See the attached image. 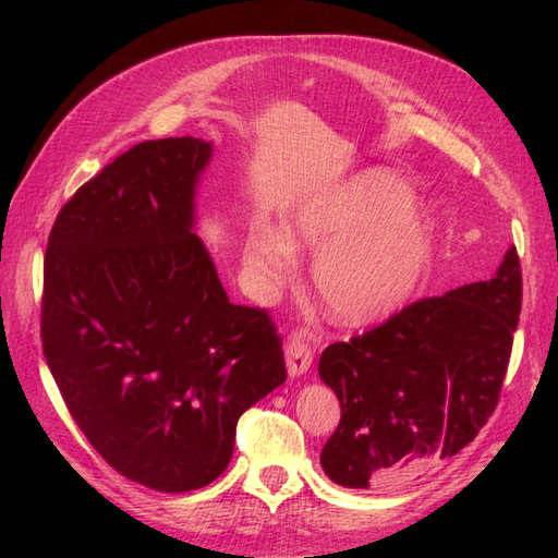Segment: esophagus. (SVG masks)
Listing matches in <instances>:
<instances>
[{
  "label": "esophagus",
  "mask_w": 558,
  "mask_h": 558,
  "mask_svg": "<svg viewBox=\"0 0 558 558\" xmlns=\"http://www.w3.org/2000/svg\"><path fill=\"white\" fill-rule=\"evenodd\" d=\"M312 365V344L305 335H291L286 342V369L291 377L305 375Z\"/></svg>",
  "instance_id": "34e87169"
}]
</instances>
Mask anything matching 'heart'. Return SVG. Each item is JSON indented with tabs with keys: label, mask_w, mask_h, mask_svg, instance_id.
I'll use <instances>...</instances> for the list:
<instances>
[{
	"label": "heart",
	"mask_w": 558,
	"mask_h": 558,
	"mask_svg": "<svg viewBox=\"0 0 558 558\" xmlns=\"http://www.w3.org/2000/svg\"><path fill=\"white\" fill-rule=\"evenodd\" d=\"M295 251L316 253L312 279L328 312L369 324L410 300L433 258V221L408 185L365 172L300 207L286 234L260 226L246 267L260 295H277L298 275Z\"/></svg>",
	"instance_id": "heart-1"
}]
</instances>
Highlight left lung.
Wrapping results in <instances>:
<instances>
[{"label":"left lung","mask_w":558,"mask_h":558,"mask_svg":"<svg viewBox=\"0 0 558 558\" xmlns=\"http://www.w3.org/2000/svg\"><path fill=\"white\" fill-rule=\"evenodd\" d=\"M521 314L510 246L488 281L424 298L384 326L335 342L318 377L342 418L320 468L347 488L410 480L475 440L494 414Z\"/></svg>","instance_id":"obj_1"}]
</instances>
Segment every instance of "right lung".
<instances>
[{
    "label": "right lung",
    "instance_id": "add662e5",
    "mask_svg": "<svg viewBox=\"0 0 558 558\" xmlns=\"http://www.w3.org/2000/svg\"><path fill=\"white\" fill-rule=\"evenodd\" d=\"M211 142H142L60 209L41 342L66 410L123 477L162 494L228 468L240 416L286 381L265 310L232 305L195 234Z\"/></svg>",
    "mask_w": 558,
    "mask_h": 558
}]
</instances>
